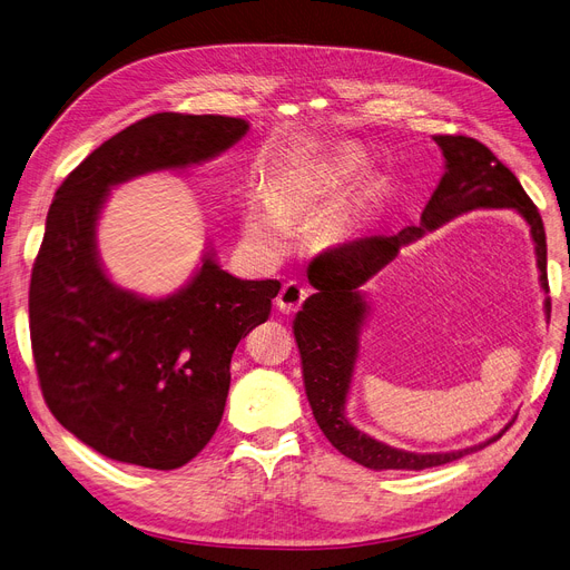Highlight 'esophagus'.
<instances>
[{"label": "esophagus", "instance_id": "esophagus-1", "mask_svg": "<svg viewBox=\"0 0 570 570\" xmlns=\"http://www.w3.org/2000/svg\"><path fill=\"white\" fill-rule=\"evenodd\" d=\"M306 296H308V289H306L302 283L289 281V283H285L283 289L278 292L276 304H278V308H281L283 313H294V311L302 308V304L306 302Z\"/></svg>", "mask_w": 570, "mask_h": 570}]
</instances>
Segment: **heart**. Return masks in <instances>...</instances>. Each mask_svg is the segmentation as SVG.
I'll use <instances>...</instances> for the list:
<instances>
[{
  "instance_id": "1",
  "label": "heart",
  "mask_w": 570,
  "mask_h": 570,
  "mask_svg": "<svg viewBox=\"0 0 570 570\" xmlns=\"http://www.w3.org/2000/svg\"><path fill=\"white\" fill-rule=\"evenodd\" d=\"M289 218V206L283 204L276 213L271 206L255 202L246 210V236L259 248L276 246L285 232V220Z\"/></svg>"
}]
</instances>
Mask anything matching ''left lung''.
<instances>
[{
  "label": "left lung",
  "instance_id": "8db88e82",
  "mask_svg": "<svg viewBox=\"0 0 570 570\" xmlns=\"http://www.w3.org/2000/svg\"><path fill=\"white\" fill-rule=\"evenodd\" d=\"M433 141L443 150L445 174L422 210V223L403 227L390 236L375 234L347 240L336 248L320 253L308 266V281L317 292L311 294L302 311L296 313L292 327L302 352L304 385L315 422L341 454L373 471H422L450 464L454 459H462L464 454L478 452L499 441L510 424L480 445L431 454L385 445L357 426H352L345 417V401L360 352V330L368 311L360 287L383 266H387L403 246H411L426 232L439 229L456 215L473 208H512L531 227L540 285L550 292L543 218H540L535 204L524 193L518 176L490 148L471 137L439 134ZM550 311L552 304L548 296V320Z\"/></svg>",
  "mask_w": 570,
  "mask_h": 570
}]
</instances>
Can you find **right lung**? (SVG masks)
Returning <instances> with one entry per match:
<instances>
[{"instance_id": "right-lung-1", "label": "right lung", "mask_w": 570, "mask_h": 570, "mask_svg": "<svg viewBox=\"0 0 570 570\" xmlns=\"http://www.w3.org/2000/svg\"><path fill=\"white\" fill-rule=\"evenodd\" d=\"M248 122L155 114L92 150L58 187L30 283V336L56 420L99 454L171 471L218 429L240 338L266 322L278 281H240L208 253L167 299L120 289L97 257L108 189L161 169L202 165Z\"/></svg>"}]
</instances>
